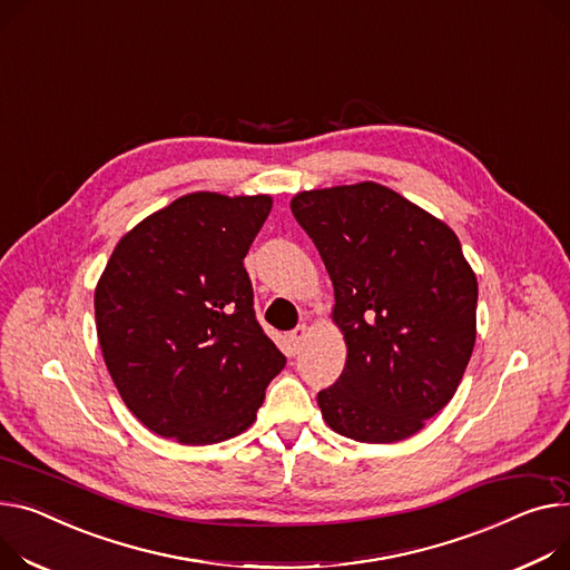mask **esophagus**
<instances>
[{
    "label": "esophagus",
    "instance_id": "esophagus-1",
    "mask_svg": "<svg viewBox=\"0 0 570 570\" xmlns=\"http://www.w3.org/2000/svg\"><path fill=\"white\" fill-rule=\"evenodd\" d=\"M307 334H309V327H307V325H297V327L288 334V351H291V355H297L299 348L305 346Z\"/></svg>",
    "mask_w": 570,
    "mask_h": 570
}]
</instances>
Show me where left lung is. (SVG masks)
<instances>
[{"label": "left lung", "mask_w": 570, "mask_h": 570, "mask_svg": "<svg viewBox=\"0 0 570 570\" xmlns=\"http://www.w3.org/2000/svg\"><path fill=\"white\" fill-rule=\"evenodd\" d=\"M291 210L334 286L346 341L323 420L357 442H399L456 394L476 338V275L449 226L381 183L307 189Z\"/></svg>", "instance_id": "8db88e82"}]
</instances>
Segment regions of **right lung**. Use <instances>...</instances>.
<instances>
[{
  "mask_svg": "<svg viewBox=\"0 0 570 570\" xmlns=\"http://www.w3.org/2000/svg\"><path fill=\"white\" fill-rule=\"evenodd\" d=\"M273 197L193 193L148 215L114 247L94 307L124 403L180 444L247 431L286 357L254 316L243 265Z\"/></svg>",
  "mask_w": 570,
  "mask_h": 570,
  "instance_id": "right-lung-1",
  "label": "right lung"
}]
</instances>
